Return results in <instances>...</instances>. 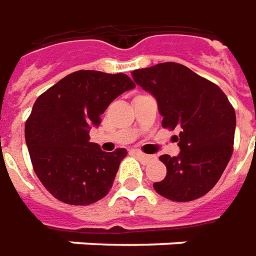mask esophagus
Returning <instances> with one entry per match:
<instances>
[{"label": "esophagus", "mask_w": 256, "mask_h": 256, "mask_svg": "<svg viewBox=\"0 0 256 256\" xmlns=\"http://www.w3.org/2000/svg\"><path fill=\"white\" fill-rule=\"evenodd\" d=\"M134 154H135L136 157H139V158H140V160H143V161H150V160H152V158H153L152 156H148V154L142 153V152H138V150H134Z\"/></svg>", "instance_id": "34e87169"}]
</instances>
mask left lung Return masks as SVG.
I'll return each instance as SVG.
<instances>
[{
  "label": "left lung",
  "instance_id": "obj_1",
  "mask_svg": "<svg viewBox=\"0 0 256 256\" xmlns=\"http://www.w3.org/2000/svg\"><path fill=\"white\" fill-rule=\"evenodd\" d=\"M132 78L157 100L164 128H180L176 157L160 156L166 176L154 190L172 201L206 194L233 153L236 113L224 90L183 64L166 62L132 72Z\"/></svg>",
  "mask_w": 256,
  "mask_h": 256
}]
</instances>
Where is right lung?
<instances>
[{
    "mask_svg": "<svg viewBox=\"0 0 256 256\" xmlns=\"http://www.w3.org/2000/svg\"><path fill=\"white\" fill-rule=\"evenodd\" d=\"M132 88L126 74L80 70L38 96L24 136L38 179L58 200L88 206L112 189L126 150L103 152L90 142V131L99 126L108 104Z\"/></svg>",
    "mask_w": 256,
    "mask_h": 256,
    "instance_id": "add662e5",
    "label": "right lung"
}]
</instances>
